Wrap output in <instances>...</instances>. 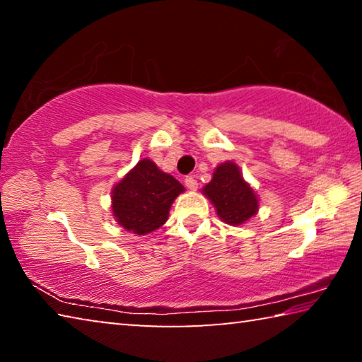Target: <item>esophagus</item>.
<instances>
[{
  "instance_id": "1",
  "label": "esophagus",
  "mask_w": 362,
  "mask_h": 362,
  "mask_svg": "<svg viewBox=\"0 0 362 362\" xmlns=\"http://www.w3.org/2000/svg\"><path fill=\"white\" fill-rule=\"evenodd\" d=\"M185 187L188 188V189H192V192H194L196 188H198V182H196V179L194 177H192V175H188L187 179H185Z\"/></svg>"
}]
</instances>
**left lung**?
Returning <instances> with one entry per match:
<instances>
[{
	"label": "left lung",
	"instance_id": "left-lung-1",
	"mask_svg": "<svg viewBox=\"0 0 362 362\" xmlns=\"http://www.w3.org/2000/svg\"><path fill=\"white\" fill-rule=\"evenodd\" d=\"M218 217L228 225H241L259 211V199L249 183L243 179L240 168L226 161L216 168L212 180L203 188Z\"/></svg>",
	"mask_w": 362,
	"mask_h": 362
}]
</instances>
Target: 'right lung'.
<instances>
[{
  "label": "right lung",
  "instance_id": "1",
  "mask_svg": "<svg viewBox=\"0 0 362 362\" xmlns=\"http://www.w3.org/2000/svg\"><path fill=\"white\" fill-rule=\"evenodd\" d=\"M182 192L185 188L179 180L158 169L151 159H140L112 189L113 216L124 230L146 235L166 223L170 206Z\"/></svg>",
  "mask_w": 362,
  "mask_h": 362
}]
</instances>
